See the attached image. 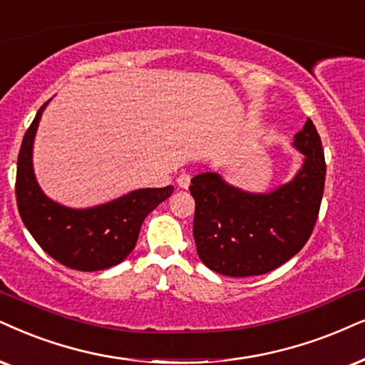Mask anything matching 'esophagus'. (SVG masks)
<instances>
[{
	"label": "esophagus",
	"mask_w": 365,
	"mask_h": 365,
	"mask_svg": "<svg viewBox=\"0 0 365 365\" xmlns=\"http://www.w3.org/2000/svg\"><path fill=\"white\" fill-rule=\"evenodd\" d=\"M177 183L180 188H188V185H190V175L188 173H182L180 177L177 178Z\"/></svg>",
	"instance_id": "34e87169"
}]
</instances>
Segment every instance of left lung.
<instances>
[{"label":"left lung","instance_id":"1","mask_svg":"<svg viewBox=\"0 0 365 365\" xmlns=\"http://www.w3.org/2000/svg\"><path fill=\"white\" fill-rule=\"evenodd\" d=\"M293 146L305 155L292 182L269 193H249L219 173H200L188 187L195 198L193 239L202 262L219 274H266L292 259L310 239L325 187L320 135L308 119Z\"/></svg>","mask_w":365,"mask_h":365}]
</instances>
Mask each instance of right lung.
I'll use <instances>...</instances> for the list:
<instances>
[{"label":"right lung","instance_id":"add662e5","mask_svg":"<svg viewBox=\"0 0 365 365\" xmlns=\"http://www.w3.org/2000/svg\"><path fill=\"white\" fill-rule=\"evenodd\" d=\"M45 103L23 136L16 165V205L38 246L60 264L77 271L116 266L136 246L143 220L173 193V187L140 188L91 209H68L40 190L31 150Z\"/></svg>","mask_w":365,"mask_h":365}]
</instances>
